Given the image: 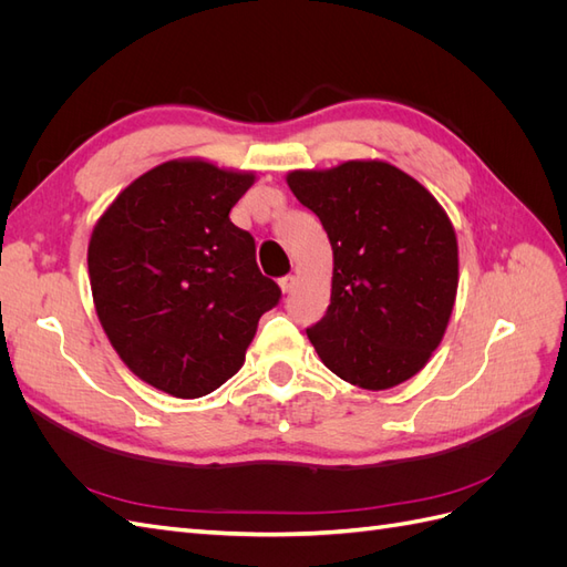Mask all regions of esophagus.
<instances>
[{
    "label": "esophagus",
    "instance_id": "34e87169",
    "mask_svg": "<svg viewBox=\"0 0 567 567\" xmlns=\"http://www.w3.org/2000/svg\"><path fill=\"white\" fill-rule=\"evenodd\" d=\"M293 286H296V277H293V274H288V277H281V279H279V288L284 290V293H290V290H293Z\"/></svg>",
    "mask_w": 567,
    "mask_h": 567
}]
</instances>
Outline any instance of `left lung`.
Wrapping results in <instances>:
<instances>
[{
	"label": "left lung",
	"mask_w": 567,
	"mask_h": 567,
	"mask_svg": "<svg viewBox=\"0 0 567 567\" xmlns=\"http://www.w3.org/2000/svg\"><path fill=\"white\" fill-rule=\"evenodd\" d=\"M286 182L333 248L331 305L307 338L342 381L404 383L431 359L454 310L458 246L447 213L383 161L296 169Z\"/></svg>",
	"instance_id": "obj_1"
}]
</instances>
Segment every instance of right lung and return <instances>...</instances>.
<instances>
[{
    "label": "right lung",
    "mask_w": 567,
    "mask_h": 567,
    "mask_svg": "<svg viewBox=\"0 0 567 567\" xmlns=\"http://www.w3.org/2000/svg\"><path fill=\"white\" fill-rule=\"evenodd\" d=\"M255 175L205 161L148 169L101 215L87 250L101 326L148 385L203 398L244 367L281 288L255 262L229 213Z\"/></svg>",
    "instance_id": "1"
}]
</instances>
